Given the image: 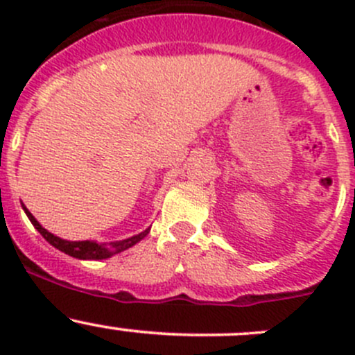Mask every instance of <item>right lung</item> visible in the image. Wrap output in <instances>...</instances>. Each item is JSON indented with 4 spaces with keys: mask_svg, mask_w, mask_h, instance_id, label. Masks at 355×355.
Returning <instances> with one entry per match:
<instances>
[{
    "mask_svg": "<svg viewBox=\"0 0 355 355\" xmlns=\"http://www.w3.org/2000/svg\"><path fill=\"white\" fill-rule=\"evenodd\" d=\"M22 207H24L25 214H27V218L31 220V223L34 225L35 230H37L39 234H41L42 237L49 242V244H51L53 247H56L58 250H62V252L68 254V256L77 257V259H91V261L92 259H96V261L108 259V257L114 256V254L123 252V250H127L128 247H132V245L137 244V242H141L142 239L149 234V230H151V228H146L144 232L134 235V237L125 239V241L101 242V244H98V242H94V241H65V239L56 237V235H53L51 232L46 230V228L42 227V225L39 223L34 216H32V213L24 206V204H22Z\"/></svg>",
    "mask_w": 355,
    "mask_h": 355,
    "instance_id": "right-lung-1",
    "label": "right lung"
}]
</instances>
